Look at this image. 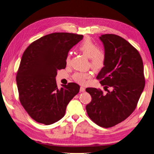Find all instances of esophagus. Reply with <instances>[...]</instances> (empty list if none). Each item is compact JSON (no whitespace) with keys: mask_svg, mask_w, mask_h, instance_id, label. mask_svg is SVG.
Instances as JSON below:
<instances>
[{"mask_svg":"<svg viewBox=\"0 0 154 154\" xmlns=\"http://www.w3.org/2000/svg\"><path fill=\"white\" fill-rule=\"evenodd\" d=\"M85 89L84 88H83V87H81V88H80V91L85 92Z\"/></svg>","mask_w":154,"mask_h":154,"instance_id":"34e87169","label":"esophagus"}]
</instances>
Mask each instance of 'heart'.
<instances>
[{"label":"heart","mask_w":154,"mask_h":154,"mask_svg":"<svg viewBox=\"0 0 154 154\" xmlns=\"http://www.w3.org/2000/svg\"><path fill=\"white\" fill-rule=\"evenodd\" d=\"M78 49L84 55L90 59L91 68L96 71H99L103 69L106 63V55L103 51L97 49V45L89 38H86L78 46ZM70 60V54L69 53L66 57V63L69 64ZM92 77V73H77L74 75L75 81L77 82L84 84L86 80Z\"/></svg>","instance_id":"b5f03b06"}]
</instances>
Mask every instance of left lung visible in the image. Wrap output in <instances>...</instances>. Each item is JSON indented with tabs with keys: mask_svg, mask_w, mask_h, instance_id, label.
<instances>
[{
	"mask_svg": "<svg viewBox=\"0 0 154 154\" xmlns=\"http://www.w3.org/2000/svg\"><path fill=\"white\" fill-rule=\"evenodd\" d=\"M106 60L96 78L111 91L104 94L96 88H88L92 97L86 106L88 115L97 125L109 128L128 118L136 108L145 87L143 64L138 51L118 35L99 36ZM106 91V89H105Z\"/></svg>",
	"mask_w": 154,
	"mask_h": 154,
	"instance_id": "8db88e82",
	"label": "left lung"
}]
</instances>
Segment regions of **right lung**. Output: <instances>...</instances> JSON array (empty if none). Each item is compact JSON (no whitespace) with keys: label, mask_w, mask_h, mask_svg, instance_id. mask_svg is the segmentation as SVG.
Here are the masks:
<instances>
[{"label":"right lung","mask_w":154,"mask_h":154,"mask_svg":"<svg viewBox=\"0 0 154 154\" xmlns=\"http://www.w3.org/2000/svg\"><path fill=\"white\" fill-rule=\"evenodd\" d=\"M82 35L55 32L32 42L26 49L17 73L19 100L36 122L48 125L65 115L66 106L77 95L80 86L73 82L58 88L57 71L66 67L69 50Z\"/></svg>","instance_id":"add662e5"}]
</instances>
